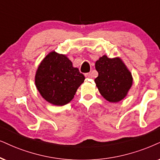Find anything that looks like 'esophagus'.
<instances>
[{
    "mask_svg": "<svg viewBox=\"0 0 160 160\" xmlns=\"http://www.w3.org/2000/svg\"><path fill=\"white\" fill-rule=\"evenodd\" d=\"M85 76H86V78H92V74H91V73L85 74Z\"/></svg>",
    "mask_w": 160,
    "mask_h": 160,
    "instance_id": "34e87169",
    "label": "esophagus"
}]
</instances>
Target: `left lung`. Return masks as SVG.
<instances>
[{
  "label": "left lung",
  "mask_w": 160,
  "mask_h": 160,
  "mask_svg": "<svg viewBox=\"0 0 160 160\" xmlns=\"http://www.w3.org/2000/svg\"><path fill=\"white\" fill-rule=\"evenodd\" d=\"M95 68L98 77L94 82L101 95L112 102L122 100L131 87L133 79L122 60L104 55L96 62Z\"/></svg>",
  "instance_id": "1"
}]
</instances>
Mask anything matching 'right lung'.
Segmentation results:
<instances>
[{
	"instance_id": "obj_1",
	"label": "right lung",
	"mask_w": 160,
	"mask_h": 160,
	"mask_svg": "<svg viewBox=\"0 0 160 160\" xmlns=\"http://www.w3.org/2000/svg\"><path fill=\"white\" fill-rule=\"evenodd\" d=\"M85 77L63 54L52 52L41 62L35 75V85L50 103L64 106L74 98Z\"/></svg>"
}]
</instances>
